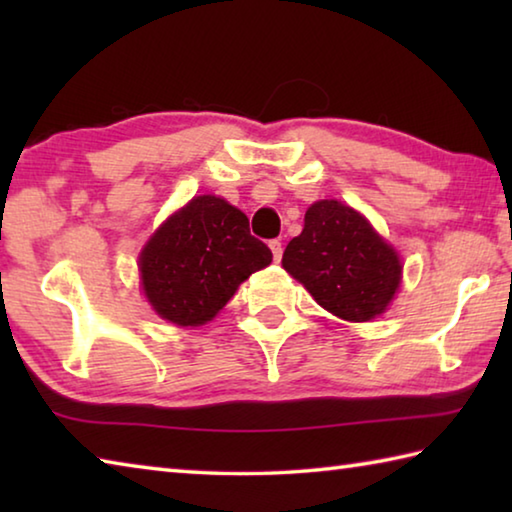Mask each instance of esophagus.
Returning a JSON list of instances; mask_svg holds the SVG:
<instances>
[{"label": "esophagus", "mask_w": 512, "mask_h": 512, "mask_svg": "<svg viewBox=\"0 0 512 512\" xmlns=\"http://www.w3.org/2000/svg\"><path fill=\"white\" fill-rule=\"evenodd\" d=\"M268 248H271V253H273V259H275V262H280V259H282V241H280V239L268 241Z\"/></svg>", "instance_id": "34e87169"}]
</instances>
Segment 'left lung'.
<instances>
[{"instance_id": "obj_1", "label": "left lung", "mask_w": 512, "mask_h": 512, "mask_svg": "<svg viewBox=\"0 0 512 512\" xmlns=\"http://www.w3.org/2000/svg\"><path fill=\"white\" fill-rule=\"evenodd\" d=\"M282 266L329 314L352 323L384 314L402 282V262L366 216L341 201H318L289 241Z\"/></svg>"}]
</instances>
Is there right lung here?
Returning <instances> with one entry per match:
<instances>
[{"instance_id": "add662e5", "label": "right lung", "mask_w": 512, "mask_h": 512, "mask_svg": "<svg viewBox=\"0 0 512 512\" xmlns=\"http://www.w3.org/2000/svg\"><path fill=\"white\" fill-rule=\"evenodd\" d=\"M271 259L264 241L250 235L244 212L219 196H194L142 248V289L160 318L198 327Z\"/></svg>"}]
</instances>
